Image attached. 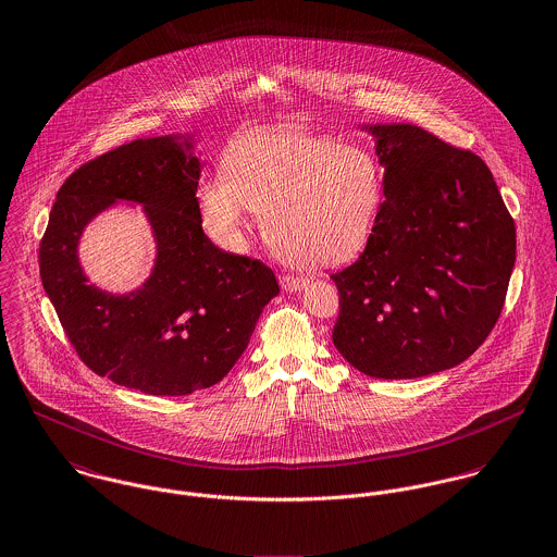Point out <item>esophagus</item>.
<instances>
[{"label": "esophagus", "mask_w": 557, "mask_h": 557, "mask_svg": "<svg viewBox=\"0 0 557 557\" xmlns=\"http://www.w3.org/2000/svg\"><path fill=\"white\" fill-rule=\"evenodd\" d=\"M308 284V277H301V275H290V273H284L280 275V286L288 293H295V290H301L304 286Z\"/></svg>", "instance_id": "34e87169"}]
</instances>
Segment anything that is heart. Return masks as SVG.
I'll list each match as a JSON object with an SVG mask.
<instances>
[{
  "mask_svg": "<svg viewBox=\"0 0 557 557\" xmlns=\"http://www.w3.org/2000/svg\"><path fill=\"white\" fill-rule=\"evenodd\" d=\"M222 171L198 202L202 224L226 246L242 242L251 211L264 215L275 249L304 264H342L370 242L382 173L361 147L295 127L258 129L228 145Z\"/></svg>",
  "mask_w": 557,
  "mask_h": 557,
  "instance_id": "heart-1",
  "label": "heart"
}]
</instances>
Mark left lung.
<instances>
[{
    "mask_svg": "<svg viewBox=\"0 0 557 557\" xmlns=\"http://www.w3.org/2000/svg\"><path fill=\"white\" fill-rule=\"evenodd\" d=\"M384 202L370 242L331 275L333 344L371 377L463 363L487 339L515 267V222L487 164L410 124L371 125Z\"/></svg>",
    "mask_w": 557,
    "mask_h": 557,
    "instance_id": "1",
    "label": "left lung"
}]
</instances>
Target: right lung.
<instances>
[{"mask_svg": "<svg viewBox=\"0 0 557 557\" xmlns=\"http://www.w3.org/2000/svg\"><path fill=\"white\" fill-rule=\"evenodd\" d=\"M184 145L177 136L138 138L76 169L40 242L42 286L81 361L147 395L218 384L280 293L264 262L228 253L202 233L200 162ZM117 199L146 207L159 244L150 280L129 296L87 285L75 256L86 222Z\"/></svg>", "mask_w": 557, "mask_h": 557, "instance_id": "1", "label": "right lung"}]
</instances>
